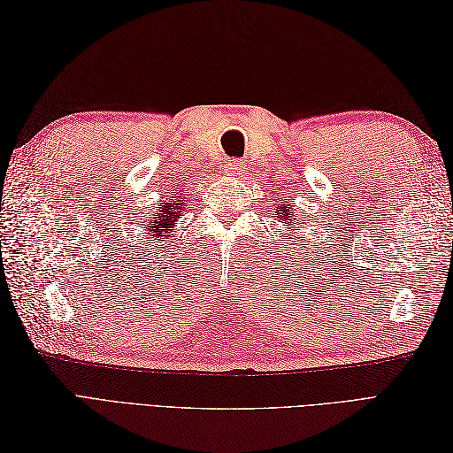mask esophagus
<instances>
[{
	"label": "esophagus",
	"instance_id": "esophagus-1",
	"mask_svg": "<svg viewBox=\"0 0 453 453\" xmlns=\"http://www.w3.org/2000/svg\"><path fill=\"white\" fill-rule=\"evenodd\" d=\"M225 170L228 172V173H240V172H243V164L240 162V160H228V164L225 166Z\"/></svg>",
	"mask_w": 453,
	"mask_h": 453
}]
</instances>
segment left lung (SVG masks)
Returning <instances> with one entry per match:
<instances>
[{
	"label": "left lung",
	"instance_id": "left-lung-1",
	"mask_svg": "<svg viewBox=\"0 0 453 453\" xmlns=\"http://www.w3.org/2000/svg\"><path fill=\"white\" fill-rule=\"evenodd\" d=\"M276 213V217L278 219H283V221H289V219L293 217V210L291 208H287V203H280V208H278V211H273ZM287 225V223H285ZM296 225V223H295ZM296 230H298V226H296Z\"/></svg>",
	"mask_w": 453,
	"mask_h": 453
}]
</instances>
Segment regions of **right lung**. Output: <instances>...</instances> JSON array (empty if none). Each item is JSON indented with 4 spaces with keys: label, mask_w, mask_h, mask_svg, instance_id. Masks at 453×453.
Returning a JSON list of instances; mask_svg holds the SVG:
<instances>
[{
    "label": "right lung",
    "mask_w": 453,
    "mask_h": 453,
    "mask_svg": "<svg viewBox=\"0 0 453 453\" xmlns=\"http://www.w3.org/2000/svg\"><path fill=\"white\" fill-rule=\"evenodd\" d=\"M164 205L158 210L155 221L150 223L149 228V234H155L157 236H170V232L177 221V217H180L181 210H183V203L185 200H172V202H162Z\"/></svg>",
    "instance_id": "add662e5"
}]
</instances>
